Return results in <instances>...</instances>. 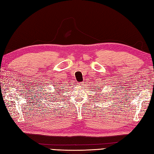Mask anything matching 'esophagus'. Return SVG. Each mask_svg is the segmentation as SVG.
<instances>
[{"instance_id": "obj_1", "label": "esophagus", "mask_w": 154, "mask_h": 154, "mask_svg": "<svg viewBox=\"0 0 154 154\" xmlns=\"http://www.w3.org/2000/svg\"><path fill=\"white\" fill-rule=\"evenodd\" d=\"M83 83H81V82L78 84V86H79V87H83Z\"/></svg>"}]
</instances>
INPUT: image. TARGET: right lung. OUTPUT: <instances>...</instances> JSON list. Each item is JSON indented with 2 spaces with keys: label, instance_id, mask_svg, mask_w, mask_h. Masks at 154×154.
<instances>
[{
  "label": "right lung",
  "instance_id": "add662e5",
  "mask_svg": "<svg viewBox=\"0 0 154 154\" xmlns=\"http://www.w3.org/2000/svg\"><path fill=\"white\" fill-rule=\"evenodd\" d=\"M58 92H60V91H57V92H56V91H55V93H58ZM55 93H51L52 94H51V96H53V97H55ZM52 98H54V97H52ZM55 99H57V98H55Z\"/></svg>",
  "mask_w": 154,
  "mask_h": 154
}]
</instances>
